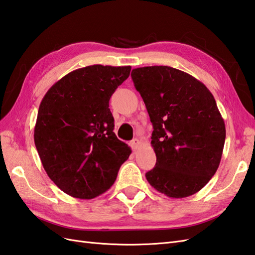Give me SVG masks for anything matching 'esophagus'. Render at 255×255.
<instances>
[{
	"label": "esophagus",
	"mask_w": 255,
	"mask_h": 255,
	"mask_svg": "<svg viewBox=\"0 0 255 255\" xmlns=\"http://www.w3.org/2000/svg\"><path fill=\"white\" fill-rule=\"evenodd\" d=\"M139 145H140V140L139 139L135 138V139H132L131 141H130V146H131L132 150H137Z\"/></svg>",
	"instance_id": "34e87169"
}]
</instances>
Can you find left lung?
<instances>
[{"label": "left lung", "mask_w": 255, "mask_h": 255, "mask_svg": "<svg viewBox=\"0 0 255 255\" xmlns=\"http://www.w3.org/2000/svg\"><path fill=\"white\" fill-rule=\"evenodd\" d=\"M153 125L156 164L145 174L158 192L186 198L200 191L220 166L226 128L202 82L169 66L131 72Z\"/></svg>", "instance_id": "8db88e82"}]
</instances>
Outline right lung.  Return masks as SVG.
Returning a JSON list of instances; mask_svg holds the SVG:
<instances>
[{"label":"right lung","instance_id":"1","mask_svg":"<svg viewBox=\"0 0 255 255\" xmlns=\"http://www.w3.org/2000/svg\"><path fill=\"white\" fill-rule=\"evenodd\" d=\"M130 70L103 65L76 69L41 101L34 144L47 176L68 195L90 200L109 190L131 153L114 133L109 109Z\"/></svg>","mask_w":255,"mask_h":255}]
</instances>
